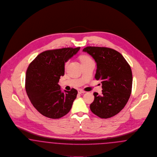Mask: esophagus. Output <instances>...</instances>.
<instances>
[{
	"label": "esophagus",
	"mask_w": 157,
	"mask_h": 157,
	"mask_svg": "<svg viewBox=\"0 0 157 157\" xmlns=\"http://www.w3.org/2000/svg\"><path fill=\"white\" fill-rule=\"evenodd\" d=\"M86 91L84 90H83L82 89H78V93H79V94H82V93H85Z\"/></svg>",
	"instance_id": "34e87169"
}]
</instances>
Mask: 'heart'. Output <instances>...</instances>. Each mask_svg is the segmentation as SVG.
<instances>
[{
	"label": "heart",
	"instance_id": "heart-1",
	"mask_svg": "<svg viewBox=\"0 0 157 157\" xmlns=\"http://www.w3.org/2000/svg\"><path fill=\"white\" fill-rule=\"evenodd\" d=\"M80 59L81 63H82V64L83 63H85V62H86V61H88L90 60L91 59L90 57H89L88 56L83 55V56H80ZM68 63H69V61H68V60L66 62V63H65V67H66L67 66V65H68Z\"/></svg>",
	"mask_w": 157,
	"mask_h": 157
}]
</instances>
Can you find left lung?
I'll list each match as a JSON object with an SVG mask.
<instances>
[{
	"label": "left lung",
	"instance_id": "1",
	"mask_svg": "<svg viewBox=\"0 0 157 157\" xmlns=\"http://www.w3.org/2000/svg\"><path fill=\"white\" fill-rule=\"evenodd\" d=\"M82 51L94 59L97 70L95 78L102 84V94L93 93L91 111L100 118L107 119L119 113L130 98L132 87L131 67L116 50L100 47H87Z\"/></svg>",
	"mask_w": 157,
	"mask_h": 157
}]
</instances>
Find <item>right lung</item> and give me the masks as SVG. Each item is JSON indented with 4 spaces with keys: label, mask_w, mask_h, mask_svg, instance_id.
<instances>
[{
    "label": "right lung",
    "mask_w": 157,
    "mask_h": 157,
    "mask_svg": "<svg viewBox=\"0 0 157 157\" xmlns=\"http://www.w3.org/2000/svg\"><path fill=\"white\" fill-rule=\"evenodd\" d=\"M80 47L47 50L30 63L26 73L25 89L33 107L42 115L59 119L72 107L77 91L62 92L58 82L64 75L65 63L77 54Z\"/></svg>",
    "instance_id": "right-lung-1"
}]
</instances>
